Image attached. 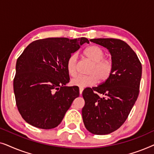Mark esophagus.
Instances as JSON below:
<instances>
[{
    "label": "esophagus",
    "mask_w": 154,
    "mask_h": 154,
    "mask_svg": "<svg viewBox=\"0 0 154 154\" xmlns=\"http://www.w3.org/2000/svg\"><path fill=\"white\" fill-rule=\"evenodd\" d=\"M83 88H80V91H79L80 94H82V92H83Z\"/></svg>",
    "instance_id": "1"
}]
</instances>
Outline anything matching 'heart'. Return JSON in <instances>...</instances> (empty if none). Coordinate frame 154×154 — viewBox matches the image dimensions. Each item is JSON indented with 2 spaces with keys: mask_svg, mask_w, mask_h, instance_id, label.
Segmentation results:
<instances>
[{
  "mask_svg": "<svg viewBox=\"0 0 154 154\" xmlns=\"http://www.w3.org/2000/svg\"><path fill=\"white\" fill-rule=\"evenodd\" d=\"M84 56L92 62L87 75H79L71 81L72 85L80 88L95 85L99 79L101 82L106 81L112 74L113 70V61L104 58L105 53L102 48L97 45H90L83 52ZM78 60L75 54H71L66 62L67 72L71 76L77 74Z\"/></svg>",
  "mask_w": 154,
  "mask_h": 154,
  "instance_id": "b5f03b06",
  "label": "heart"
}]
</instances>
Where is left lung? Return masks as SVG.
<instances>
[{"label":"left lung","mask_w":154,"mask_h":154,"mask_svg":"<svg viewBox=\"0 0 154 154\" xmlns=\"http://www.w3.org/2000/svg\"><path fill=\"white\" fill-rule=\"evenodd\" d=\"M90 41L109 50L113 70L109 79L101 85L83 90V121L91 133L108 134L123 125L137 101L142 64L133 50L121 40L94 38Z\"/></svg>","instance_id":"1"}]
</instances>
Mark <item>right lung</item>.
I'll list each match as a JSON object with an SVG mask.
<instances>
[{"mask_svg": "<svg viewBox=\"0 0 154 154\" xmlns=\"http://www.w3.org/2000/svg\"><path fill=\"white\" fill-rule=\"evenodd\" d=\"M86 38H48L32 42L19 57L13 88L16 104L26 123L41 129L60 125L73 101L77 86L68 87V58Z\"/></svg>", "mask_w": 154, "mask_h": 154, "instance_id": "1", "label": "right lung"}]
</instances>
